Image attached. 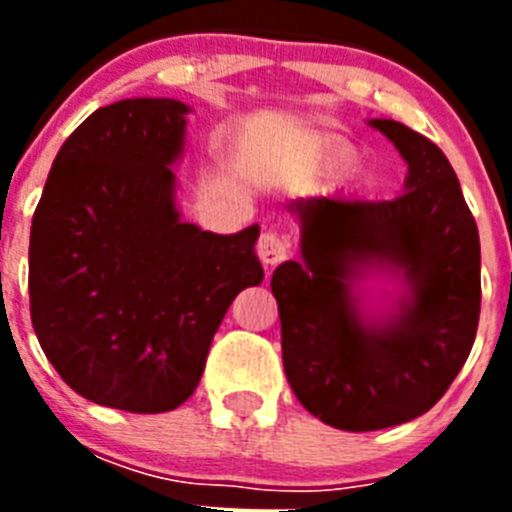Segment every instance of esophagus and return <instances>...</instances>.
<instances>
[{
  "label": "esophagus",
  "instance_id": "obj_1",
  "mask_svg": "<svg viewBox=\"0 0 512 512\" xmlns=\"http://www.w3.org/2000/svg\"><path fill=\"white\" fill-rule=\"evenodd\" d=\"M256 253H259V259L264 266H277L289 256V243L284 235L266 230L259 238V243H256Z\"/></svg>",
  "mask_w": 512,
  "mask_h": 512
}]
</instances>
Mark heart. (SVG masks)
I'll return each mask as SVG.
<instances>
[{
	"label": "heart",
	"mask_w": 512,
	"mask_h": 512,
	"mask_svg": "<svg viewBox=\"0 0 512 512\" xmlns=\"http://www.w3.org/2000/svg\"><path fill=\"white\" fill-rule=\"evenodd\" d=\"M356 158H359L356 146L343 143V140H333V143H323L318 151L312 153V164L323 174H338V171L351 169L356 164Z\"/></svg>",
	"instance_id": "1"
}]
</instances>
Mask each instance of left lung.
<instances>
[{"label": "left lung", "mask_w": 512, "mask_h": 512, "mask_svg": "<svg viewBox=\"0 0 512 512\" xmlns=\"http://www.w3.org/2000/svg\"><path fill=\"white\" fill-rule=\"evenodd\" d=\"M408 164L390 202H289L300 261L271 277L284 374L307 413L341 431H379L428 413L472 351L479 323V233L436 143L369 120ZM369 281H384L387 306Z\"/></svg>", "instance_id": "obj_1"}]
</instances>
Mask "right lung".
I'll list each match as a JSON object with an SVG mask.
<instances>
[{
    "label": "right lung",
    "mask_w": 512,
    "mask_h": 512,
    "mask_svg": "<svg viewBox=\"0 0 512 512\" xmlns=\"http://www.w3.org/2000/svg\"><path fill=\"white\" fill-rule=\"evenodd\" d=\"M192 107L133 97L66 138L30 228V315L43 354L81 397L128 413L189 400L235 295L264 279L259 225L184 223L171 166Z\"/></svg>",
    "instance_id": "right-lung-1"
}]
</instances>
